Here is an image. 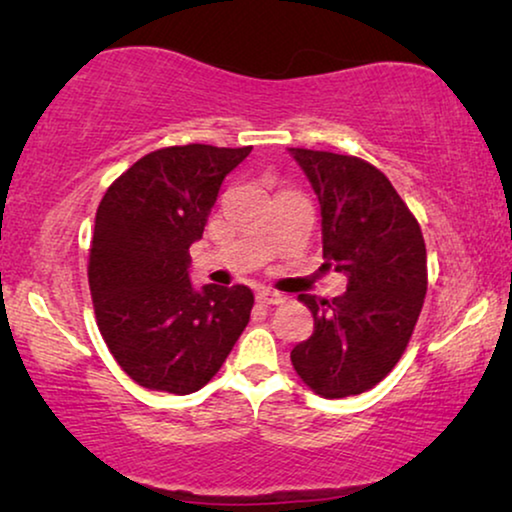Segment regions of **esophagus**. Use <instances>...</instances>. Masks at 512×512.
Listing matches in <instances>:
<instances>
[{"mask_svg":"<svg viewBox=\"0 0 512 512\" xmlns=\"http://www.w3.org/2000/svg\"><path fill=\"white\" fill-rule=\"evenodd\" d=\"M256 300L261 305H279L284 303V296L279 291H272V289H261L256 293Z\"/></svg>","mask_w":512,"mask_h":512,"instance_id":"1","label":"esophagus"}]
</instances>
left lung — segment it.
Masks as SVG:
<instances>
[{
	"label": "left lung",
	"mask_w": 512,
	"mask_h": 512,
	"mask_svg": "<svg viewBox=\"0 0 512 512\" xmlns=\"http://www.w3.org/2000/svg\"><path fill=\"white\" fill-rule=\"evenodd\" d=\"M289 153L321 205L326 265L347 275L342 296H300L314 333L291 349V363L314 394H363L391 373L422 312V228L391 181L366 160L310 149Z\"/></svg>",
	"instance_id": "left-lung-1"
}]
</instances>
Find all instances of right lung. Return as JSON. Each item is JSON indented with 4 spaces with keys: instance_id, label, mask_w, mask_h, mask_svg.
Returning <instances> with one entry per match:
<instances>
[{
    "instance_id": "obj_1",
    "label": "right lung",
    "mask_w": 512,
    "mask_h": 512,
    "mask_svg": "<svg viewBox=\"0 0 512 512\" xmlns=\"http://www.w3.org/2000/svg\"><path fill=\"white\" fill-rule=\"evenodd\" d=\"M251 153L209 144L146 153L97 207L88 282L109 352L139 387L193 394L226 361L249 324V286L188 277L193 242L226 179Z\"/></svg>"
}]
</instances>
